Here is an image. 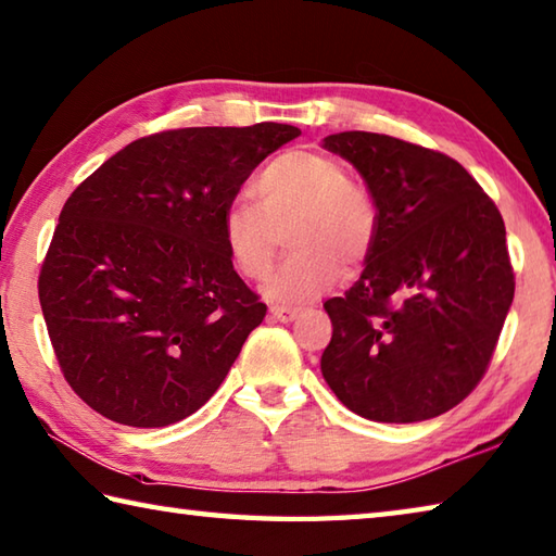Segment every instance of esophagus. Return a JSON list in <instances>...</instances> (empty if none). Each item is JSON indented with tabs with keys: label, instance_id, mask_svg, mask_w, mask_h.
<instances>
[{
	"label": "esophagus",
	"instance_id": "esophagus-1",
	"mask_svg": "<svg viewBox=\"0 0 556 556\" xmlns=\"http://www.w3.org/2000/svg\"><path fill=\"white\" fill-rule=\"evenodd\" d=\"M269 313H271V318H277L279 323H293L299 318V311L287 308V306H271Z\"/></svg>",
	"mask_w": 556,
	"mask_h": 556
}]
</instances>
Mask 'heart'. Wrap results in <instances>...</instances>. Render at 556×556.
Here are the masks:
<instances>
[{
    "mask_svg": "<svg viewBox=\"0 0 556 556\" xmlns=\"http://www.w3.org/2000/svg\"><path fill=\"white\" fill-rule=\"evenodd\" d=\"M257 202L236 198L219 222L222 245L245 279L269 275L279 233L289 228L285 260L265 285V296L289 306L311 303L334 287L346 267L362 265L376 241V206L340 161L311 149L271 159L255 180Z\"/></svg>",
    "mask_w": 556,
    "mask_h": 556,
    "instance_id": "heart-1",
    "label": "heart"
}]
</instances>
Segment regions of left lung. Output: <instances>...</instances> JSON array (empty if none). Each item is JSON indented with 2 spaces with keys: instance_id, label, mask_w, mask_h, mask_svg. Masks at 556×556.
I'll return each instance as SVG.
<instances>
[{
  "instance_id": "obj_1",
  "label": "left lung",
  "mask_w": 556,
  "mask_h": 556,
  "mask_svg": "<svg viewBox=\"0 0 556 556\" xmlns=\"http://www.w3.org/2000/svg\"><path fill=\"white\" fill-rule=\"evenodd\" d=\"M323 147L358 170L378 216L362 277L325 301V383L364 419L439 417L480 383L514 303L502 214L439 151L374 132Z\"/></svg>"
}]
</instances>
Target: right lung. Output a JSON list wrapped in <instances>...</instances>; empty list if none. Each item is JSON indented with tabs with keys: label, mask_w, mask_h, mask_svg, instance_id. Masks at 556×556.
Wrapping results in <instances>:
<instances>
[{
	"label": "right lung",
	"mask_w": 556,
	"mask_h": 556,
	"mask_svg": "<svg viewBox=\"0 0 556 556\" xmlns=\"http://www.w3.org/2000/svg\"><path fill=\"white\" fill-rule=\"evenodd\" d=\"M299 127H185L127 144L64 204L38 296L72 390L159 429L224 383L267 306L222 245L226 204Z\"/></svg>",
	"instance_id": "add662e5"
}]
</instances>
